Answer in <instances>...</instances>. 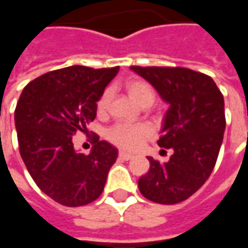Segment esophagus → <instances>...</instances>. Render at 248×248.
I'll return each mask as SVG.
<instances>
[{"label":"esophagus","instance_id":"1","mask_svg":"<svg viewBox=\"0 0 248 248\" xmlns=\"http://www.w3.org/2000/svg\"><path fill=\"white\" fill-rule=\"evenodd\" d=\"M119 158L121 159H124V161H129L133 158V154H129V153H124V151H119Z\"/></svg>","mask_w":248,"mask_h":248}]
</instances>
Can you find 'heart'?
I'll list each match as a JSON object with an SVG mask.
<instances>
[{"mask_svg": "<svg viewBox=\"0 0 248 248\" xmlns=\"http://www.w3.org/2000/svg\"><path fill=\"white\" fill-rule=\"evenodd\" d=\"M124 90L127 92L130 98L138 103L140 106H149L154 101V92L147 82L142 79H130L124 83ZM110 101V93L108 90L103 93L97 102V108L99 113L106 111ZM151 130L146 124H118L113 126L108 131V140H111L114 145L119 146L127 150L138 149L142 142L149 138Z\"/></svg>", "mask_w": 248, "mask_h": 248, "instance_id": "1", "label": "heart"}]
</instances>
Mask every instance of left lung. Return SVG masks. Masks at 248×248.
<instances>
[{
  "instance_id": "8db88e82",
  "label": "left lung",
  "mask_w": 248,
  "mask_h": 248,
  "mask_svg": "<svg viewBox=\"0 0 248 248\" xmlns=\"http://www.w3.org/2000/svg\"><path fill=\"white\" fill-rule=\"evenodd\" d=\"M155 87L170 108L158 145L171 149L170 161L149 156L150 169L138 187L149 201L183 202L211 175L226 129L223 94L211 77L186 67L131 66Z\"/></svg>"
}]
</instances>
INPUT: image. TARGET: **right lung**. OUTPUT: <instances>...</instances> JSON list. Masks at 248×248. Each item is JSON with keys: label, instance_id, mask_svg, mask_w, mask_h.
I'll return each mask as SVG.
<instances>
[{"label": "right lung", "instance_id": "1", "mask_svg": "<svg viewBox=\"0 0 248 248\" xmlns=\"http://www.w3.org/2000/svg\"><path fill=\"white\" fill-rule=\"evenodd\" d=\"M118 70L69 66L35 78L21 93L14 111L19 154L41 191L62 206L95 201L118 156L98 135L87 155L73 145V135L94 121L98 99Z\"/></svg>", "mask_w": 248, "mask_h": 248}]
</instances>
